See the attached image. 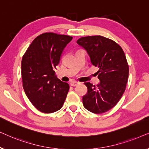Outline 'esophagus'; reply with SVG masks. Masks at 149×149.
<instances>
[{"mask_svg":"<svg viewBox=\"0 0 149 149\" xmlns=\"http://www.w3.org/2000/svg\"><path fill=\"white\" fill-rule=\"evenodd\" d=\"M79 83L77 82V81H72V82H70V85L71 86H73V87H75L77 86V85H79Z\"/></svg>","mask_w":149,"mask_h":149,"instance_id":"1","label":"esophagus"}]
</instances>
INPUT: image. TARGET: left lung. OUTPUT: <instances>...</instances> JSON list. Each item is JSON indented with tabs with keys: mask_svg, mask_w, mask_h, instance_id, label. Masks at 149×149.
Wrapping results in <instances>:
<instances>
[{
	"mask_svg": "<svg viewBox=\"0 0 149 149\" xmlns=\"http://www.w3.org/2000/svg\"><path fill=\"white\" fill-rule=\"evenodd\" d=\"M77 42L88 53L91 64L98 67L100 81L96 86L85 83L87 93L83 96V106L93 113H104L117 104L125 90L129 75L125 55L119 44L102 36L81 37Z\"/></svg>",
	"mask_w": 149,
	"mask_h": 149,
	"instance_id": "obj_1",
	"label": "left lung"
}]
</instances>
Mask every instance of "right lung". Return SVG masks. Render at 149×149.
Returning <instances> with one entry per match:
<instances>
[{"instance_id":"right-lung-1","label":"right lung","mask_w":149,"mask_h":149,"mask_svg":"<svg viewBox=\"0 0 149 149\" xmlns=\"http://www.w3.org/2000/svg\"><path fill=\"white\" fill-rule=\"evenodd\" d=\"M72 37L46 32L34 38L22 60L23 87L38 111L52 113L62 107L68 92V83L55 74L61 54Z\"/></svg>"}]
</instances>
